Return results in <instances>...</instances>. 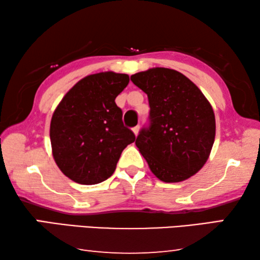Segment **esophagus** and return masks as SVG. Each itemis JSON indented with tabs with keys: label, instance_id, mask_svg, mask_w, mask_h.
<instances>
[{
	"label": "esophagus",
	"instance_id": "34e87169",
	"mask_svg": "<svg viewBox=\"0 0 260 260\" xmlns=\"http://www.w3.org/2000/svg\"><path fill=\"white\" fill-rule=\"evenodd\" d=\"M139 131H140V126H135V127H133V133L138 136V134H139Z\"/></svg>",
	"mask_w": 260,
	"mask_h": 260
}]
</instances>
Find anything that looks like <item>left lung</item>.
Segmentation results:
<instances>
[{"mask_svg": "<svg viewBox=\"0 0 260 260\" xmlns=\"http://www.w3.org/2000/svg\"><path fill=\"white\" fill-rule=\"evenodd\" d=\"M148 95V127L136 147L151 172L164 182L196 174L210 156L215 136L213 109L191 80L172 69L153 68L131 77Z\"/></svg>", "mask_w": 260, "mask_h": 260, "instance_id": "left-lung-1", "label": "left lung"}]
</instances>
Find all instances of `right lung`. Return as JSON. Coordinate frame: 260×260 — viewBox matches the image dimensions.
<instances>
[{"instance_id": "1", "label": "right lung", "mask_w": 260, "mask_h": 260, "mask_svg": "<svg viewBox=\"0 0 260 260\" xmlns=\"http://www.w3.org/2000/svg\"><path fill=\"white\" fill-rule=\"evenodd\" d=\"M128 82L122 73L90 74L57 105L50 122L52 156L74 182L96 184L111 177L122 150L135 141L114 102Z\"/></svg>"}]
</instances>
